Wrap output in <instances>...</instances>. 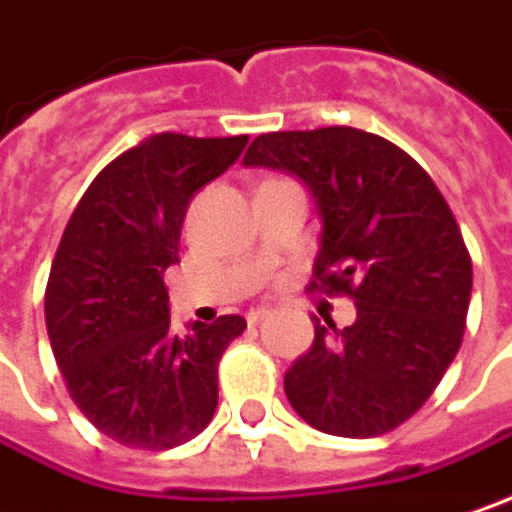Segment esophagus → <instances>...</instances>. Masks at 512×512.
<instances>
[{"label": "esophagus", "mask_w": 512, "mask_h": 512, "mask_svg": "<svg viewBox=\"0 0 512 512\" xmlns=\"http://www.w3.org/2000/svg\"><path fill=\"white\" fill-rule=\"evenodd\" d=\"M266 316H269V307H252V310L246 313V321H249V324H257V321H263Z\"/></svg>", "instance_id": "34e87169"}]
</instances>
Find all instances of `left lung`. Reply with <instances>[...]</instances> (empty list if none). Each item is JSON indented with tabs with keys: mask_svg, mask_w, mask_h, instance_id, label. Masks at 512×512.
<instances>
[{
	"mask_svg": "<svg viewBox=\"0 0 512 512\" xmlns=\"http://www.w3.org/2000/svg\"><path fill=\"white\" fill-rule=\"evenodd\" d=\"M246 167L298 176L316 199L313 284L356 304V321L318 324L284 376L313 429L376 437L423 406L464 339L472 260L443 194L406 150L353 127L257 136Z\"/></svg>",
	"mask_w": 512,
	"mask_h": 512,
	"instance_id": "obj_1",
	"label": "left lung"
}]
</instances>
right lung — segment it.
Returning <instances> with one entry per match:
<instances>
[{"mask_svg":"<svg viewBox=\"0 0 512 512\" xmlns=\"http://www.w3.org/2000/svg\"><path fill=\"white\" fill-rule=\"evenodd\" d=\"M249 136L159 133L121 153L80 196L46 286L57 368L83 417L133 449H173L214 417L220 356L246 318L170 333L165 269L199 188L226 173Z\"/></svg>","mask_w":512,"mask_h":512,"instance_id":"right-lung-1","label":"right lung"}]
</instances>
